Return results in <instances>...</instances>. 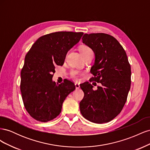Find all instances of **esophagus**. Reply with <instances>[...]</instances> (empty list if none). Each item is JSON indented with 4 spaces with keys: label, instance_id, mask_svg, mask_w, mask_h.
Wrapping results in <instances>:
<instances>
[{
    "label": "esophagus",
    "instance_id": "esophagus-1",
    "mask_svg": "<svg viewBox=\"0 0 150 150\" xmlns=\"http://www.w3.org/2000/svg\"><path fill=\"white\" fill-rule=\"evenodd\" d=\"M75 86H76V89H79V88H80V85H79V84L78 83H75Z\"/></svg>",
    "mask_w": 150,
    "mask_h": 150
}]
</instances>
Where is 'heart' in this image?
<instances>
[{"label":"heart","mask_w":150,"mask_h":150,"mask_svg":"<svg viewBox=\"0 0 150 150\" xmlns=\"http://www.w3.org/2000/svg\"><path fill=\"white\" fill-rule=\"evenodd\" d=\"M79 51L81 54V55L83 57H85L89 55H93L94 53L93 50L90 47L86 45H83L79 47ZM71 77L74 79H78L79 76L81 74V72L77 70H72L71 71Z\"/></svg>","instance_id":"obj_1"}]
</instances>
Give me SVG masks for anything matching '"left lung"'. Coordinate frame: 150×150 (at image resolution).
Listing matches in <instances>:
<instances>
[{
  "label": "left lung",
  "mask_w": 150,
  "mask_h": 150,
  "mask_svg": "<svg viewBox=\"0 0 150 150\" xmlns=\"http://www.w3.org/2000/svg\"><path fill=\"white\" fill-rule=\"evenodd\" d=\"M82 40L95 54L90 71L93 76L89 81L101 86L94 90L89 82L80 84L84 93L80 111L84 118L94 123L108 122L120 114L126 103L131 87V66L125 49L112 35L85 34Z\"/></svg>",
  "instance_id": "left-lung-1"
}]
</instances>
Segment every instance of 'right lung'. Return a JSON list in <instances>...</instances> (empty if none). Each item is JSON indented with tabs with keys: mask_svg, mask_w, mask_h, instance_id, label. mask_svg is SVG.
Returning <instances> with one entry per match:
<instances>
[{
	"mask_svg": "<svg viewBox=\"0 0 150 150\" xmlns=\"http://www.w3.org/2000/svg\"><path fill=\"white\" fill-rule=\"evenodd\" d=\"M83 34L61 31L42 35L25 55L20 88L25 110L34 120L47 122L56 118L66 97L76 89L69 80L57 84L52 78L55 66L63 65L67 52Z\"/></svg>",
	"mask_w": 150,
	"mask_h": 150,
	"instance_id": "right-lung-1",
	"label": "right lung"
}]
</instances>
